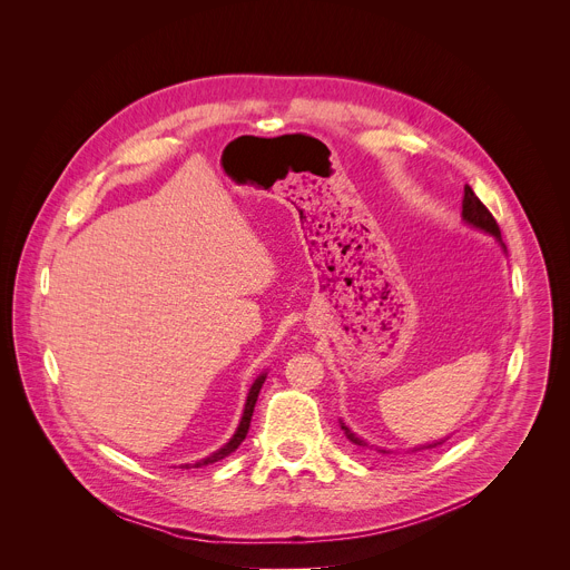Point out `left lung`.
I'll use <instances>...</instances> for the list:
<instances>
[{
    "label": "left lung",
    "mask_w": 570,
    "mask_h": 570,
    "mask_svg": "<svg viewBox=\"0 0 570 570\" xmlns=\"http://www.w3.org/2000/svg\"><path fill=\"white\" fill-rule=\"evenodd\" d=\"M462 220L466 223V225H471V227H475V229H480V232H484V234H490V236H494L497 240H499V246L503 248V253H508V248H505V243H503V238H501V229H499V223L494 220V216L490 214V209H487L482 203H480V198L473 194V189L466 185L464 187V198H462ZM341 422V429L345 431V435H347V440L350 442H354L356 446H370L363 438H358L343 420H338ZM449 440V435L446 438H442V440H433V442H429V444H420V446H413V449H405V453H417V451H424V449H435V446H440V444H444ZM379 453H394V451H390V449H381V446H374Z\"/></svg>",
    "instance_id": "8db88e82"
}]
</instances>
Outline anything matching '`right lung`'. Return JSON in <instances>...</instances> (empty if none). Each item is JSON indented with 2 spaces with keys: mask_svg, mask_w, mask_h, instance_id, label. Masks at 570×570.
<instances>
[{
  "mask_svg": "<svg viewBox=\"0 0 570 570\" xmlns=\"http://www.w3.org/2000/svg\"><path fill=\"white\" fill-rule=\"evenodd\" d=\"M264 381H266V372H262V374L255 379V383L250 385V392H248V396H246V405H243V415H240V422H238V426H236L234 435H232V438H229V440H227L218 451L209 453L207 458H203V460H198V462H194V464H180V469H191V466L214 464V462H218V460L227 458L229 453H234V451L238 449V444H240L243 440H246V435H248L250 420H253V413H255V403H257V396H259V390H262Z\"/></svg>",
  "mask_w": 570,
  "mask_h": 570,
  "instance_id": "add662e5",
  "label": "right lung"
}]
</instances>
